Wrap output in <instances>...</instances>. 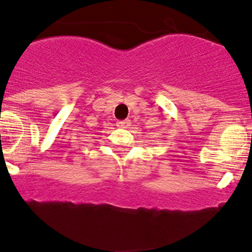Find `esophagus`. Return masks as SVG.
Masks as SVG:
<instances>
[{
  "label": "esophagus",
  "instance_id": "esophagus-1",
  "mask_svg": "<svg viewBox=\"0 0 252 252\" xmlns=\"http://www.w3.org/2000/svg\"><path fill=\"white\" fill-rule=\"evenodd\" d=\"M117 126H118L119 128H128V126H130V121H129V119H126V121H119L118 123H117Z\"/></svg>",
  "mask_w": 252,
  "mask_h": 252
}]
</instances>
